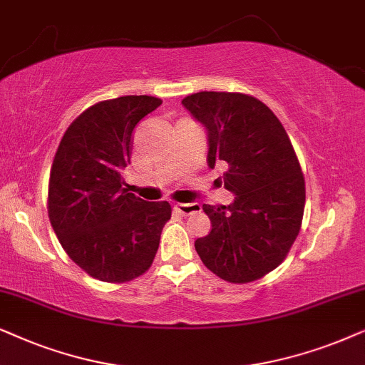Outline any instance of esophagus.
I'll return each instance as SVG.
<instances>
[{"label": "esophagus", "mask_w": 365, "mask_h": 365, "mask_svg": "<svg viewBox=\"0 0 365 365\" xmlns=\"http://www.w3.org/2000/svg\"><path fill=\"white\" fill-rule=\"evenodd\" d=\"M200 208L202 207L198 203H175L173 205V210L180 213V215H190V213L198 212Z\"/></svg>", "instance_id": "esophagus-1"}]
</instances>
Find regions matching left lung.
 Segmentation results:
<instances>
[{
  "instance_id": "obj_1",
  "label": "left lung",
  "mask_w": 365,
  "mask_h": 365,
  "mask_svg": "<svg viewBox=\"0 0 365 365\" xmlns=\"http://www.w3.org/2000/svg\"><path fill=\"white\" fill-rule=\"evenodd\" d=\"M182 103L208 130V165L225 167L232 205H203L212 230L195 240L208 270L230 284H249L277 269L297 239L305 178L284 125L245 93L198 91Z\"/></svg>"
}]
</instances>
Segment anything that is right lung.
Here are the masks:
<instances>
[{
    "label": "right lung",
    "instance_id": "obj_1",
    "mask_svg": "<svg viewBox=\"0 0 365 365\" xmlns=\"http://www.w3.org/2000/svg\"><path fill=\"white\" fill-rule=\"evenodd\" d=\"M162 100L126 95L91 105L63 135L48 183V217L68 257L96 280L143 275L172 217L168 202H145L123 188L133 132Z\"/></svg>",
    "mask_w": 365,
    "mask_h": 365
}]
</instances>
